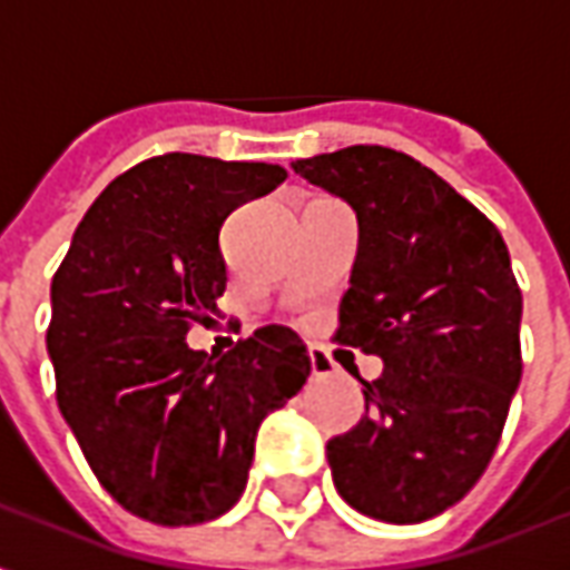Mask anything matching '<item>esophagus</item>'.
Here are the masks:
<instances>
[{
    "mask_svg": "<svg viewBox=\"0 0 570 570\" xmlns=\"http://www.w3.org/2000/svg\"><path fill=\"white\" fill-rule=\"evenodd\" d=\"M308 357H311V372H314L317 379H326V375H333L335 372V363H333V357L326 354V347L311 345Z\"/></svg>",
    "mask_w": 570,
    "mask_h": 570,
    "instance_id": "obj_1",
    "label": "esophagus"
}]
</instances>
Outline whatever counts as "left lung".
<instances>
[{
    "label": "left lung",
    "instance_id": "left-lung-1",
    "mask_svg": "<svg viewBox=\"0 0 570 570\" xmlns=\"http://www.w3.org/2000/svg\"><path fill=\"white\" fill-rule=\"evenodd\" d=\"M357 210L335 342L384 360L366 415L326 442L338 494L394 525L433 519L485 473L522 379V289L501 232L442 176L387 146L298 158Z\"/></svg>",
    "mask_w": 570,
    "mask_h": 570
}]
</instances>
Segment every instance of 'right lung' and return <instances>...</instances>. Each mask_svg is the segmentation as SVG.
<instances>
[{
    "label": "right lung",
    "mask_w": 570,
    "mask_h": 570,
    "mask_svg": "<svg viewBox=\"0 0 570 570\" xmlns=\"http://www.w3.org/2000/svg\"><path fill=\"white\" fill-rule=\"evenodd\" d=\"M284 179L277 164L146 158L100 191L51 281L57 406L100 485L146 522L232 510L262 419L308 382V347L277 323L219 360L186 345L219 317L225 216Z\"/></svg>",
    "instance_id": "right-lung-1"
}]
</instances>
